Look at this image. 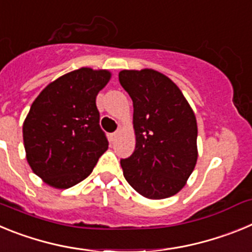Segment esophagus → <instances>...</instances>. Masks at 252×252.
I'll return each instance as SVG.
<instances>
[{
	"mask_svg": "<svg viewBox=\"0 0 252 252\" xmlns=\"http://www.w3.org/2000/svg\"><path fill=\"white\" fill-rule=\"evenodd\" d=\"M119 136H120V131H115L113 133H111V141L115 142Z\"/></svg>",
	"mask_w": 252,
	"mask_h": 252,
	"instance_id": "esophagus-1",
	"label": "esophagus"
}]
</instances>
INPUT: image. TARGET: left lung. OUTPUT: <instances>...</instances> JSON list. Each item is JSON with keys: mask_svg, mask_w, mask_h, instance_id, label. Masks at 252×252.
Listing matches in <instances>:
<instances>
[{"mask_svg": "<svg viewBox=\"0 0 252 252\" xmlns=\"http://www.w3.org/2000/svg\"><path fill=\"white\" fill-rule=\"evenodd\" d=\"M120 84L133 103L136 146L121 159L125 179L150 199L177 194L197 162V121L183 93L153 69L122 70Z\"/></svg>", "mask_w": 252, "mask_h": 252, "instance_id": "8db88e82", "label": "left lung"}]
</instances>
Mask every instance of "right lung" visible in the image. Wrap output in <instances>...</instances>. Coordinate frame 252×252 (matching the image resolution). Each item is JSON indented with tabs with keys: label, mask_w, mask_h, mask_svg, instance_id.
<instances>
[{
	"label": "right lung",
	"mask_w": 252,
	"mask_h": 252,
	"mask_svg": "<svg viewBox=\"0 0 252 252\" xmlns=\"http://www.w3.org/2000/svg\"><path fill=\"white\" fill-rule=\"evenodd\" d=\"M111 73L81 68L45 87L31 104L22 133L26 159L46 184L68 189L92 173L108 148L95 97Z\"/></svg>",
	"instance_id": "add662e5"
}]
</instances>
